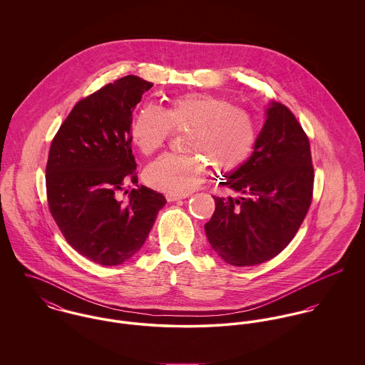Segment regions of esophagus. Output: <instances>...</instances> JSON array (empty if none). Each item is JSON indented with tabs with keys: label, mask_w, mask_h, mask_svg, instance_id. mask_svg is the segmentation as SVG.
I'll use <instances>...</instances> for the list:
<instances>
[{
	"label": "esophagus",
	"mask_w": 365,
	"mask_h": 365,
	"mask_svg": "<svg viewBox=\"0 0 365 365\" xmlns=\"http://www.w3.org/2000/svg\"><path fill=\"white\" fill-rule=\"evenodd\" d=\"M187 198V195H178V194H165V200L168 202H174V201H180V200H184Z\"/></svg>",
	"instance_id": "obj_1"
}]
</instances>
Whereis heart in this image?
I'll list each match as a JSON object with an SVG mask.
<instances>
[{
    "label": "heart",
    "instance_id": "obj_1",
    "mask_svg": "<svg viewBox=\"0 0 365 365\" xmlns=\"http://www.w3.org/2000/svg\"><path fill=\"white\" fill-rule=\"evenodd\" d=\"M173 129H190L185 149L194 153H167L145 170V181L168 194L184 195L197 188L207 175L206 158L220 173L239 170L257 142V126L247 110L225 98L198 93L174 97L165 109L142 106L130 133L136 148L149 156L163 148Z\"/></svg>",
    "mask_w": 365,
    "mask_h": 365
}]
</instances>
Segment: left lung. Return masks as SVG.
<instances>
[{
  "mask_svg": "<svg viewBox=\"0 0 365 365\" xmlns=\"http://www.w3.org/2000/svg\"><path fill=\"white\" fill-rule=\"evenodd\" d=\"M267 118L250 158L220 185L239 194L215 200L205 232L220 259L257 265L279 255L295 237L312 202L311 145L295 115L279 103Z\"/></svg>",
  "mask_w": 365,
  "mask_h": 365,
  "instance_id": "obj_1",
  "label": "left lung"
}]
</instances>
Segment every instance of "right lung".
Here are the masks:
<instances>
[{"label": "right lung", "instance_id": "obj_1", "mask_svg": "<svg viewBox=\"0 0 365 365\" xmlns=\"http://www.w3.org/2000/svg\"><path fill=\"white\" fill-rule=\"evenodd\" d=\"M152 83L126 76L74 105L53 138L48 204L67 243L88 260L118 265L136 255L165 198L138 182L132 155L133 109ZM128 191H125L126 194Z\"/></svg>", "mask_w": 365, "mask_h": 365}]
</instances>
